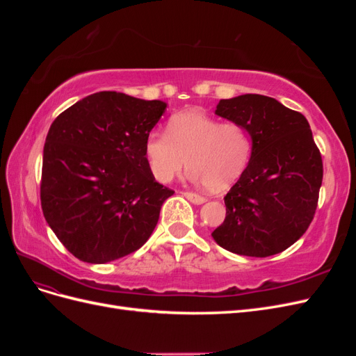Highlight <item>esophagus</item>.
Segmentation results:
<instances>
[{
	"instance_id": "obj_1",
	"label": "esophagus",
	"mask_w": 356,
	"mask_h": 356,
	"mask_svg": "<svg viewBox=\"0 0 356 356\" xmlns=\"http://www.w3.org/2000/svg\"><path fill=\"white\" fill-rule=\"evenodd\" d=\"M182 195H184V197H186V199H188L191 203H195V204H202V203L207 202V197H203V196L197 195V193L184 191V193H182Z\"/></svg>"
}]
</instances>
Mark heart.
Returning <instances> with one entry per match:
<instances>
[{
	"label": "heart",
	"instance_id": "obj_1",
	"mask_svg": "<svg viewBox=\"0 0 356 356\" xmlns=\"http://www.w3.org/2000/svg\"><path fill=\"white\" fill-rule=\"evenodd\" d=\"M144 149L157 181L174 179L186 161L191 181L220 191L242 175L252 138L238 122L221 123L202 111H182L169 118L166 132L148 134Z\"/></svg>",
	"mask_w": 356,
	"mask_h": 356
}]
</instances>
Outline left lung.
I'll list each match as a JSON object with an SVG mask.
<instances>
[{
    "label": "left lung",
    "mask_w": 356,
    "mask_h": 356,
    "mask_svg": "<svg viewBox=\"0 0 356 356\" xmlns=\"http://www.w3.org/2000/svg\"><path fill=\"white\" fill-rule=\"evenodd\" d=\"M215 114L243 124L251 160L225 195V220L212 232L224 250L270 257L296 243L314 220L324 166L306 117L264 95L221 99Z\"/></svg>",
    "instance_id": "obj_1"
}]
</instances>
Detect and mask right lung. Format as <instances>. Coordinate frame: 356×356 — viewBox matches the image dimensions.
Returning a JSON list of instances; mask_svg holds the SVG:
<instances>
[{
	"mask_svg": "<svg viewBox=\"0 0 356 356\" xmlns=\"http://www.w3.org/2000/svg\"><path fill=\"white\" fill-rule=\"evenodd\" d=\"M166 110L120 92L86 96L51 123L40 199L56 238L79 260L114 261L152 236L174 195L149 170L145 139Z\"/></svg>",
	"mask_w": 356,
	"mask_h": 356,
	"instance_id": "obj_1",
	"label": "right lung"
}]
</instances>
